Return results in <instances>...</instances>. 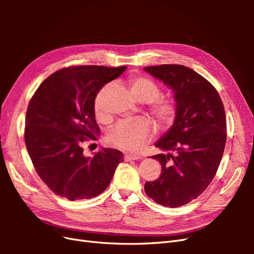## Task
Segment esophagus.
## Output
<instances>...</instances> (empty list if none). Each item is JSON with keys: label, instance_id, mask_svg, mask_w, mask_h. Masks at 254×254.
Segmentation results:
<instances>
[{"label": "esophagus", "instance_id": "1", "mask_svg": "<svg viewBox=\"0 0 254 254\" xmlns=\"http://www.w3.org/2000/svg\"><path fill=\"white\" fill-rule=\"evenodd\" d=\"M139 159H141V157L137 156V155H125V156H124V160H125V161L139 160Z\"/></svg>", "mask_w": 254, "mask_h": 254}]
</instances>
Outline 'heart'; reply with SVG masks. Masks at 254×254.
Instances as JSON below:
<instances>
[{"label":"heart","instance_id":"1","mask_svg":"<svg viewBox=\"0 0 254 254\" xmlns=\"http://www.w3.org/2000/svg\"><path fill=\"white\" fill-rule=\"evenodd\" d=\"M128 86L130 92L135 99L142 103H149L150 111L163 126L171 125L177 113V106L174 99L159 97L160 88L156 82L143 76H134L129 78ZM106 86L97 94L94 103V110L99 120H107L104 97L107 89ZM152 134V126L147 120H135L121 122L110 129L107 135L108 143L114 147L125 151H140Z\"/></svg>","mask_w":254,"mask_h":254}]
</instances>
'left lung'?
<instances>
[{"mask_svg": "<svg viewBox=\"0 0 254 254\" xmlns=\"http://www.w3.org/2000/svg\"><path fill=\"white\" fill-rule=\"evenodd\" d=\"M144 71L174 92V124L155 143L163 152L152 156L162 170L145 183L153 201L177 207L196 199L213 180L227 140L225 108L212 84L180 64L146 66Z\"/></svg>", "mask_w": 254, "mask_h": 254, "instance_id": "1", "label": "left lung"}]
</instances>
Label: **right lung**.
Segmentation results:
<instances>
[{
  "label": "right lung",
  "instance_id": "obj_1",
  "mask_svg": "<svg viewBox=\"0 0 254 254\" xmlns=\"http://www.w3.org/2000/svg\"><path fill=\"white\" fill-rule=\"evenodd\" d=\"M127 66L80 65L63 68L45 79L26 111L25 145L35 170L49 189L68 200L98 196L108 188L124 155L102 148L83 156L81 143L101 134L94 103L106 83Z\"/></svg>",
  "mask_w": 254,
  "mask_h": 254
}]
</instances>
